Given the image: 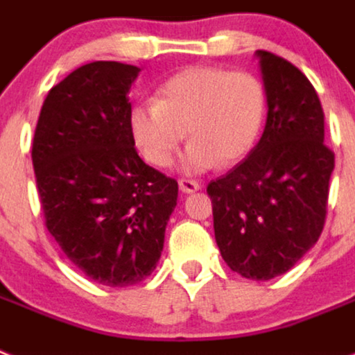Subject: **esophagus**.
I'll return each instance as SVG.
<instances>
[{
	"instance_id": "esophagus-1",
	"label": "esophagus",
	"mask_w": 355,
	"mask_h": 355,
	"mask_svg": "<svg viewBox=\"0 0 355 355\" xmlns=\"http://www.w3.org/2000/svg\"><path fill=\"white\" fill-rule=\"evenodd\" d=\"M178 187L182 193H195L198 189H202V186L196 180H189V178H180L178 180Z\"/></svg>"
}]
</instances>
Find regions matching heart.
Here are the masks:
<instances>
[{
  "label": "heart",
  "mask_w": 355,
  "mask_h": 355,
  "mask_svg": "<svg viewBox=\"0 0 355 355\" xmlns=\"http://www.w3.org/2000/svg\"><path fill=\"white\" fill-rule=\"evenodd\" d=\"M265 90L247 71L189 67L160 86L157 101L130 110V133L146 160L169 164L184 137H191L180 168L204 173L242 160L258 141L265 119Z\"/></svg>",
  "instance_id": "b5f03b06"
}]
</instances>
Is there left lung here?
I'll list each match as a JSON object with an SVG mask.
<instances>
[{"instance_id":"left-lung-1","label":"left lung","mask_w":355,"mask_h":355,"mask_svg":"<svg viewBox=\"0 0 355 355\" xmlns=\"http://www.w3.org/2000/svg\"><path fill=\"white\" fill-rule=\"evenodd\" d=\"M267 95L260 142L227 175L211 180L214 238L243 278L287 272L320 238L334 153L324 146V113L314 86L294 67L258 50Z\"/></svg>"}]
</instances>
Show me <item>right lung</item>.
<instances>
[{
	"label": "right lung",
	"instance_id": "add662e5",
	"mask_svg": "<svg viewBox=\"0 0 355 355\" xmlns=\"http://www.w3.org/2000/svg\"><path fill=\"white\" fill-rule=\"evenodd\" d=\"M141 68L95 61L49 92L32 164L46 229L68 260L106 287L148 278L164 247L178 184L139 157L128 92Z\"/></svg>",
	"mask_w": 355,
	"mask_h": 355
}]
</instances>
